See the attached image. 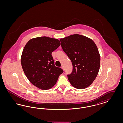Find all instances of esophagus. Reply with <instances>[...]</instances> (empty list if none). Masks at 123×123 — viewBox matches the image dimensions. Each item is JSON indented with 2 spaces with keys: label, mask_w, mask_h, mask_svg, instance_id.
Masks as SVG:
<instances>
[{
  "label": "esophagus",
  "mask_w": 123,
  "mask_h": 123,
  "mask_svg": "<svg viewBox=\"0 0 123 123\" xmlns=\"http://www.w3.org/2000/svg\"><path fill=\"white\" fill-rule=\"evenodd\" d=\"M61 68H62L63 70H64V67L63 66H61Z\"/></svg>",
  "instance_id": "1"
}]
</instances>
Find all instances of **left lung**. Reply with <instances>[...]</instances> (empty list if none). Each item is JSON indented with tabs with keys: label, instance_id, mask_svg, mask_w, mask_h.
I'll use <instances>...</instances> for the list:
<instances>
[{
	"label": "left lung",
	"instance_id": "1",
	"mask_svg": "<svg viewBox=\"0 0 123 123\" xmlns=\"http://www.w3.org/2000/svg\"><path fill=\"white\" fill-rule=\"evenodd\" d=\"M60 41L72 64V71L67 75L70 84L78 89L87 88L99 70L100 58L96 45L91 39L77 34L60 39Z\"/></svg>",
	"mask_w": 123,
	"mask_h": 123
}]
</instances>
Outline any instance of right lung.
Listing matches in <instances>:
<instances>
[{"instance_id":"1","label":"right lung","mask_w":123,"mask_h":123,"mask_svg":"<svg viewBox=\"0 0 123 123\" xmlns=\"http://www.w3.org/2000/svg\"><path fill=\"white\" fill-rule=\"evenodd\" d=\"M60 45L58 39L46 36L32 39L24 48L21 64L24 72L34 85L42 90L52 88L63 70L55 66L52 53Z\"/></svg>"}]
</instances>
